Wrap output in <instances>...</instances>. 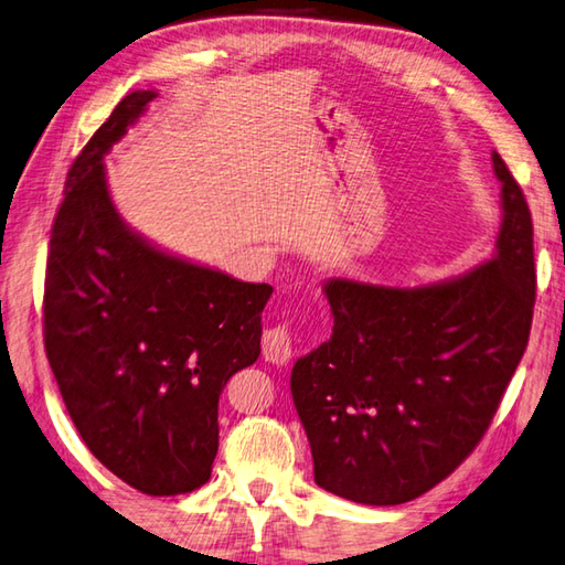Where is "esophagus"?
<instances>
[{
  "label": "esophagus",
  "instance_id": "1",
  "mask_svg": "<svg viewBox=\"0 0 565 565\" xmlns=\"http://www.w3.org/2000/svg\"><path fill=\"white\" fill-rule=\"evenodd\" d=\"M263 359L275 365L292 359V333L287 324H275L263 333Z\"/></svg>",
  "mask_w": 565,
  "mask_h": 565
}]
</instances>
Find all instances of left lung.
<instances>
[{"mask_svg":"<svg viewBox=\"0 0 565 565\" xmlns=\"http://www.w3.org/2000/svg\"><path fill=\"white\" fill-rule=\"evenodd\" d=\"M502 224L488 263L427 287L331 278V339L292 367L315 482L361 504L439 486L488 431L536 299L532 212L500 153Z\"/></svg>","mask_w":565,"mask_h":565,"instance_id":"obj_1","label":"left lung"}]
</instances>
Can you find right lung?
Listing matches in <instances>:
<instances>
[{
    "label": "right lung",
    "mask_w": 565,
    "mask_h": 565,
    "mask_svg": "<svg viewBox=\"0 0 565 565\" xmlns=\"http://www.w3.org/2000/svg\"><path fill=\"white\" fill-rule=\"evenodd\" d=\"M153 89L126 95L67 172L43 292V339L83 441L156 498L202 488L218 448V395L260 355L266 282L156 248L121 222L105 156Z\"/></svg>",
    "instance_id": "right-lung-1"
}]
</instances>
